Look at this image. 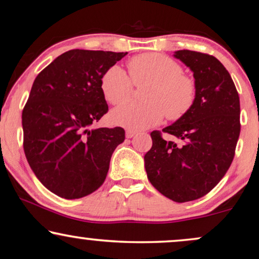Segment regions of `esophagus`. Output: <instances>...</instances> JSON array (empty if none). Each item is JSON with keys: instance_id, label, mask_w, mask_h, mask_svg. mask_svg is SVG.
<instances>
[{"instance_id": "esophagus-1", "label": "esophagus", "mask_w": 259, "mask_h": 259, "mask_svg": "<svg viewBox=\"0 0 259 259\" xmlns=\"http://www.w3.org/2000/svg\"><path fill=\"white\" fill-rule=\"evenodd\" d=\"M136 135H137L136 131H133V130H126V131H125V136H126V138H131V137L136 136Z\"/></svg>"}]
</instances>
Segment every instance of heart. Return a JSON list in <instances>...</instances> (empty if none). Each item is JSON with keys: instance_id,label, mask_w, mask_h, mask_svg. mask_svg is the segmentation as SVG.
<instances>
[{"instance_id": "1", "label": "heart", "mask_w": 259, "mask_h": 259, "mask_svg": "<svg viewBox=\"0 0 259 259\" xmlns=\"http://www.w3.org/2000/svg\"><path fill=\"white\" fill-rule=\"evenodd\" d=\"M130 76L119 65H112L101 78V90L107 102L119 104L128 100L136 85L148 84L143 103L128 102L110 112L112 124L138 131L155 126L164 115L170 121L184 117L197 97L195 79L183 74L177 61L158 53H147L129 61ZM133 81H131V79Z\"/></svg>"}]
</instances>
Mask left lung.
Masks as SVG:
<instances>
[{"label": "left lung", "mask_w": 259, "mask_h": 259, "mask_svg": "<svg viewBox=\"0 0 259 259\" xmlns=\"http://www.w3.org/2000/svg\"><path fill=\"white\" fill-rule=\"evenodd\" d=\"M174 56L194 72V108L163 131L183 143L152 131V147L144 156L150 183L174 202L203 197L230 167L240 133L239 96L230 74L216 57L177 50Z\"/></svg>", "instance_id": "8db88e82"}]
</instances>
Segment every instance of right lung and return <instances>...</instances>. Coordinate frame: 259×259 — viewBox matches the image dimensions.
Segmentation results:
<instances>
[{"label": "right lung", "mask_w": 259, "mask_h": 259, "mask_svg": "<svg viewBox=\"0 0 259 259\" xmlns=\"http://www.w3.org/2000/svg\"><path fill=\"white\" fill-rule=\"evenodd\" d=\"M128 53L72 49L37 75L22 112L25 157L38 181L65 199L96 191L124 129H93L108 112L105 70Z\"/></svg>", "instance_id": "right-lung-1"}]
</instances>
